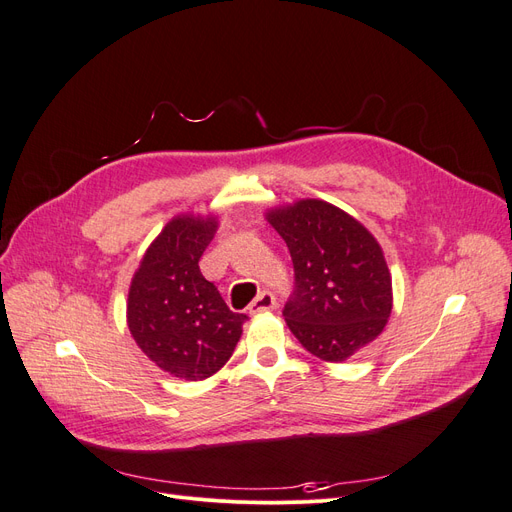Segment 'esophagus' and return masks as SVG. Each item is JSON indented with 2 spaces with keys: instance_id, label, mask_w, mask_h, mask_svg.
I'll return each mask as SVG.
<instances>
[{
  "instance_id": "34e87169",
  "label": "esophagus",
  "mask_w": 512,
  "mask_h": 512,
  "mask_svg": "<svg viewBox=\"0 0 512 512\" xmlns=\"http://www.w3.org/2000/svg\"><path fill=\"white\" fill-rule=\"evenodd\" d=\"M277 301L273 294L269 290H262L258 297L250 303V314L256 316V314H262V312H271V309H275Z\"/></svg>"
}]
</instances>
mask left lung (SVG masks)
I'll return each mask as SVG.
<instances>
[{"label":"left lung","mask_w":512,"mask_h":512,"mask_svg":"<svg viewBox=\"0 0 512 512\" xmlns=\"http://www.w3.org/2000/svg\"><path fill=\"white\" fill-rule=\"evenodd\" d=\"M267 220L290 250L294 290L282 314L301 346L342 363L374 342L393 309L391 273L374 235L316 198L271 209Z\"/></svg>","instance_id":"obj_1"}]
</instances>
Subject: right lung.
Instances as JSON below:
<instances>
[{
  "label": "right lung",
  "mask_w": 512,
  "mask_h": 512,
  "mask_svg": "<svg viewBox=\"0 0 512 512\" xmlns=\"http://www.w3.org/2000/svg\"><path fill=\"white\" fill-rule=\"evenodd\" d=\"M215 218L177 215L149 245L128 292V327L149 359L181 380H205L235 352L245 314L230 312L200 273Z\"/></svg>",
  "instance_id": "obj_1"
}]
</instances>
